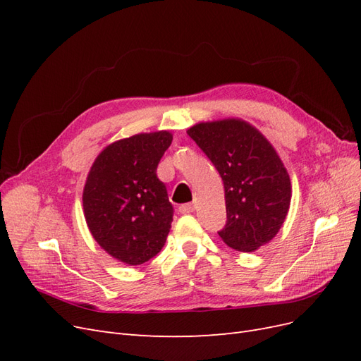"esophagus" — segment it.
Segmentation results:
<instances>
[{
    "instance_id": "34e87169",
    "label": "esophagus",
    "mask_w": 361,
    "mask_h": 361,
    "mask_svg": "<svg viewBox=\"0 0 361 361\" xmlns=\"http://www.w3.org/2000/svg\"><path fill=\"white\" fill-rule=\"evenodd\" d=\"M194 209H195V206L192 203H185V204L179 206L180 214H191V212H194Z\"/></svg>"
}]
</instances>
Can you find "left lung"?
<instances>
[{
    "label": "left lung",
    "instance_id": "8db88e82",
    "mask_svg": "<svg viewBox=\"0 0 361 361\" xmlns=\"http://www.w3.org/2000/svg\"><path fill=\"white\" fill-rule=\"evenodd\" d=\"M187 134L212 161L224 183L223 243L250 253L268 244L286 220L292 185L277 150L260 130L228 117L191 126Z\"/></svg>",
    "mask_w": 361,
    "mask_h": 361
}]
</instances>
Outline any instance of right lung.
I'll list each match as a JSON object with an SVG mask.
<instances>
[{
    "instance_id": "1",
    "label": "right lung",
    "mask_w": 361,
    "mask_h": 361,
    "mask_svg": "<svg viewBox=\"0 0 361 361\" xmlns=\"http://www.w3.org/2000/svg\"><path fill=\"white\" fill-rule=\"evenodd\" d=\"M171 140L169 130H155L113 141L87 174L82 190L87 227L105 253L122 264H145L166 244L173 206L157 167Z\"/></svg>"
}]
</instances>
